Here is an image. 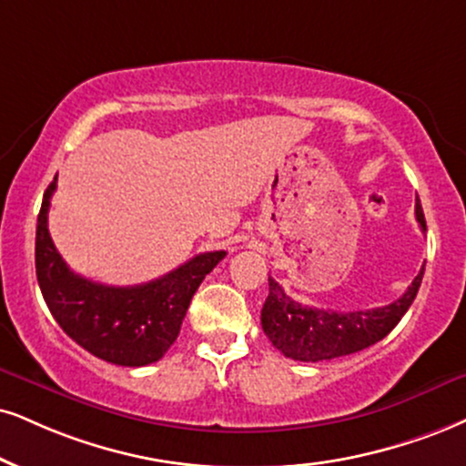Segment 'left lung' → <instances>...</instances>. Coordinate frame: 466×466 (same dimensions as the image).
<instances>
[{"mask_svg":"<svg viewBox=\"0 0 466 466\" xmlns=\"http://www.w3.org/2000/svg\"><path fill=\"white\" fill-rule=\"evenodd\" d=\"M415 216L421 231H426V218L419 198ZM423 269L426 266L398 300L367 311H330V309L304 307L291 300L283 287L269 277V294L261 309L263 332L287 359L304 360V363H319V360L360 352L387 337L404 318L421 287Z\"/></svg>","mask_w":466,"mask_h":466,"instance_id":"1","label":"left lung"}]
</instances>
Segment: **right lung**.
Instances as JSON below:
<instances>
[{"label": "right lung", "mask_w": 466, "mask_h": 466, "mask_svg": "<svg viewBox=\"0 0 466 466\" xmlns=\"http://www.w3.org/2000/svg\"><path fill=\"white\" fill-rule=\"evenodd\" d=\"M57 175L45 189L36 222V279L60 329L96 359L123 367L155 363L179 337L192 296L227 252H200L145 285L95 283L66 266L47 228Z\"/></svg>", "instance_id": "right-lung-1"}]
</instances>
